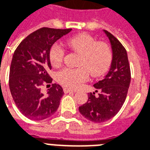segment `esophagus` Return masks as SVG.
<instances>
[{
  "label": "esophagus",
  "instance_id": "34e87169",
  "mask_svg": "<svg viewBox=\"0 0 150 150\" xmlns=\"http://www.w3.org/2000/svg\"><path fill=\"white\" fill-rule=\"evenodd\" d=\"M63 91L65 94H67V93H73V92H75V91L73 90H71V89H68V88H63Z\"/></svg>",
  "mask_w": 150,
  "mask_h": 150
}]
</instances>
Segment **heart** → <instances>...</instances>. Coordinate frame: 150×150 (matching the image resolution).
I'll return each mask as SVG.
<instances>
[{
    "instance_id": "b5f03b06",
    "label": "heart",
    "mask_w": 150,
    "mask_h": 150,
    "mask_svg": "<svg viewBox=\"0 0 150 150\" xmlns=\"http://www.w3.org/2000/svg\"><path fill=\"white\" fill-rule=\"evenodd\" d=\"M67 45L80 54L79 68H65L57 75L58 81L66 88L76 89L89 77H99L108 71L112 61V53L107 43L96 42L88 34H77L67 40ZM65 51L61 45L54 43L50 50L51 64L58 67L62 63Z\"/></svg>"
}]
</instances>
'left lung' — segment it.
I'll list each match as a JSON object with an SVG mask.
<instances>
[{"label": "left lung", "instance_id": "obj_1", "mask_svg": "<svg viewBox=\"0 0 150 150\" xmlns=\"http://www.w3.org/2000/svg\"><path fill=\"white\" fill-rule=\"evenodd\" d=\"M110 42L112 61L109 71L103 79L93 86L99 91L88 94V101L79 108V112L86 119L95 123L107 121L120 110L125 101L131 72L126 50L118 39L108 31L103 30Z\"/></svg>", "mask_w": 150, "mask_h": 150}]
</instances>
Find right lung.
<instances>
[{"instance_id": "obj_1", "label": "right lung", "mask_w": 150, "mask_h": 150, "mask_svg": "<svg viewBox=\"0 0 150 150\" xmlns=\"http://www.w3.org/2000/svg\"><path fill=\"white\" fill-rule=\"evenodd\" d=\"M71 31V29L41 28L28 35L14 51L9 71V89L16 106L29 119H47L59 108L64 94L62 87L53 83L46 95L41 88L52 82L47 73L51 69L50 47Z\"/></svg>"}]
</instances>
